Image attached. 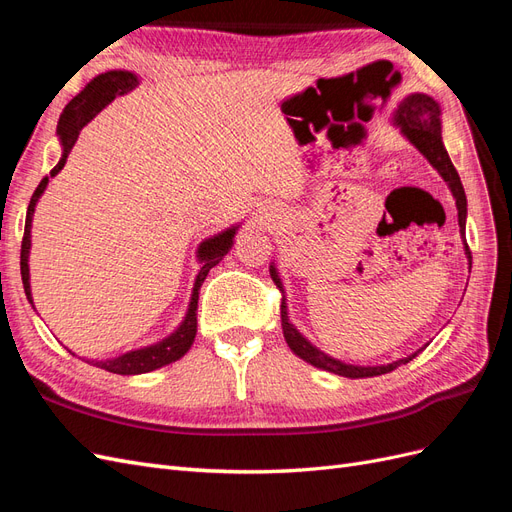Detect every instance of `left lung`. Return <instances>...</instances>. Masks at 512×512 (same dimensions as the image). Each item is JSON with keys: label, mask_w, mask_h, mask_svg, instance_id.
<instances>
[{"label": "left lung", "mask_w": 512, "mask_h": 512, "mask_svg": "<svg viewBox=\"0 0 512 512\" xmlns=\"http://www.w3.org/2000/svg\"><path fill=\"white\" fill-rule=\"evenodd\" d=\"M442 108L440 104L433 100L427 94H408L404 100L397 104V108L393 111V126L399 128L401 136L406 138L410 145H414L418 149V153H423V158L438 170V175L446 181L448 190H451L453 198H455V207H457V220H459V232L463 239V252H466L468 265L472 269V254L470 247L466 243V218H468V198H466V190H463L461 179L457 175V170L448 158V151L444 147L442 141ZM269 273L273 277L275 286L282 290V331H284V339L288 348L303 359L305 363L314 365L318 369L331 371V374L344 376V378H371V376H382L389 374V371L397 369L399 365L410 363L414 356L421 352L423 348H418L416 352L404 356V359H397L393 363L386 365H352L346 361H339L329 356L327 352H322L320 348H316L309 339L294 327L288 318V303H286V294H284V282L280 277V271L275 267V260L269 265Z\"/></svg>", "instance_id": "left-lung-1"}]
</instances>
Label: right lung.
Wrapping results in <instances>:
<instances>
[{"label": "right lung", "mask_w": 512, "mask_h": 512, "mask_svg": "<svg viewBox=\"0 0 512 512\" xmlns=\"http://www.w3.org/2000/svg\"><path fill=\"white\" fill-rule=\"evenodd\" d=\"M141 79L138 74L130 72V70H108L98 74L96 79H91L81 94H76L68 106L61 113L59 121H57V141L61 147V158L55 164V168L51 170V177L59 175V170L66 166V160L70 156V151L79 138L81 130L87 126V123L94 119L102 108H106L111 104L117 96L128 94V91L136 89ZM46 185H49V177H44L40 181V185L36 188L32 200H29L27 207V215H25V235H23V245H21V277H23V288H25V297L27 301L32 303L34 307V297H32V284H29V252H32V222H34V211L40 196L44 194ZM239 224H232L228 228H224L218 235H211L205 241H200L198 250H196V260H198V273L194 280V288H192V297L188 303V312H185L183 320L179 322V327L166 335L164 339L156 344H149L143 348L136 350H128L115 359H83L89 365H96L100 369L111 371V374H119V376H138V374H147V371L160 369L164 365H170L179 361L181 356L188 352L194 344L196 337V312H198V292L200 286H203L205 277L209 275V271L218 265V262L232 250L235 245V235L239 230ZM36 309V307H34ZM72 352V350H68ZM74 354V352H72Z\"/></svg>", "instance_id": "right-lung-1"}]
</instances>
